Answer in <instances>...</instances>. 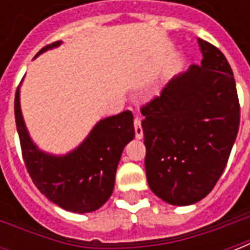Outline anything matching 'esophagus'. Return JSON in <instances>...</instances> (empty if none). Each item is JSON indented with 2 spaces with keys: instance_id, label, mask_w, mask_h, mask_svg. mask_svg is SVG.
<instances>
[{
  "instance_id": "34e87169",
  "label": "esophagus",
  "mask_w": 250,
  "mask_h": 250,
  "mask_svg": "<svg viewBox=\"0 0 250 250\" xmlns=\"http://www.w3.org/2000/svg\"><path fill=\"white\" fill-rule=\"evenodd\" d=\"M134 128H135L136 139H142L143 138V128H142L141 119H138V118L134 119Z\"/></svg>"
}]
</instances>
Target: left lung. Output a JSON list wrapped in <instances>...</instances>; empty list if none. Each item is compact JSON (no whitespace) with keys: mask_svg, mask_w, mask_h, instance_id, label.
I'll use <instances>...</instances> for the list:
<instances>
[{"mask_svg":"<svg viewBox=\"0 0 250 250\" xmlns=\"http://www.w3.org/2000/svg\"><path fill=\"white\" fill-rule=\"evenodd\" d=\"M204 55L142 105L145 167L152 193L191 205L213 190L240 127L236 80L224 53L198 39Z\"/></svg>","mask_w":250,"mask_h":250,"instance_id":"left-lung-1","label":"left lung"}]
</instances>
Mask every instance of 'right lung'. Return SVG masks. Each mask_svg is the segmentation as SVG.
<instances>
[{
    "label": "right lung",
    "instance_id": "obj_1",
    "mask_svg": "<svg viewBox=\"0 0 250 250\" xmlns=\"http://www.w3.org/2000/svg\"><path fill=\"white\" fill-rule=\"evenodd\" d=\"M60 44L62 41H55L36 56ZM14 115L26 170L46 198L75 213H89L108 201L123 148L135 136L131 111L100 120L87 139L65 157L48 155L30 141L20 108L19 88L14 96Z\"/></svg>",
    "mask_w": 250,
    "mask_h": 250
}]
</instances>
